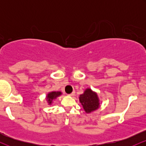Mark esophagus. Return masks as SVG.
I'll list each match as a JSON object with an SVG mask.
<instances>
[{
	"label": "esophagus",
	"instance_id": "esophagus-1",
	"mask_svg": "<svg viewBox=\"0 0 146 146\" xmlns=\"http://www.w3.org/2000/svg\"><path fill=\"white\" fill-rule=\"evenodd\" d=\"M75 91H73L71 93L68 94V95H69V96H73V95H75Z\"/></svg>",
	"mask_w": 146,
	"mask_h": 146
}]
</instances>
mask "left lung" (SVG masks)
Wrapping results in <instances>:
<instances>
[{"instance_id": "obj_1", "label": "left lung", "mask_w": 146, "mask_h": 146, "mask_svg": "<svg viewBox=\"0 0 146 146\" xmlns=\"http://www.w3.org/2000/svg\"><path fill=\"white\" fill-rule=\"evenodd\" d=\"M80 101L86 113H90L96 110L100 105L98 95L90 88L86 89L84 94L80 95Z\"/></svg>"}]
</instances>
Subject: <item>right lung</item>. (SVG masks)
I'll list each match as a JSON object with an SVG mask.
<instances>
[{
	"label": "right lung",
	"instance_id": "1",
	"mask_svg": "<svg viewBox=\"0 0 146 146\" xmlns=\"http://www.w3.org/2000/svg\"><path fill=\"white\" fill-rule=\"evenodd\" d=\"M61 95V92H51V93H49L47 95V101L49 104H51L52 100L56 99L57 97L60 96Z\"/></svg>",
	"mask_w": 146,
	"mask_h": 146
}]
</instances>
